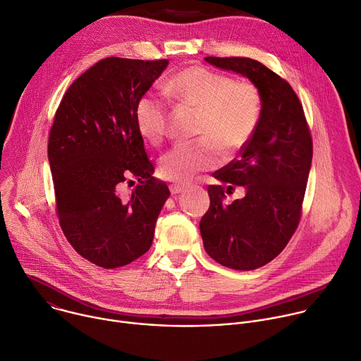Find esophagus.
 I'll use <instances>...</instances> for the list:
<instances>
[{
	"label": "esophagus",
	"mask_w": 361,
	"mask_h": 361,
	"mask_svg": "<svg viewBox=\"0 0 361 361\" xmlns=\"http://www.w3.org/2000/svg\"><path fill=\"white\" fill-rule=\"evenodd\" d=\"M187 188L185 184H171L170 185V191L171 194H180L181 191H184Z\"/></svg>",
	"instance_id": "obj_1"
}]
</instances>
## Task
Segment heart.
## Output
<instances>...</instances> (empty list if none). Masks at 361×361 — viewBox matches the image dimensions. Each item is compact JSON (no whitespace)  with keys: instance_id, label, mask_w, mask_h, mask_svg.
<instances>
[{"instance_id":"heart-1","label":"heart","mask_w":361,"mask_h":361,"mask_svg":"<svg viewBox=\"0 0 361 361\" xmlns=\"http://www.w3.org/2000/svg\"><path fill=\"white\" fill-rule=\"evenodd\" d=\"M167 91L181 107L197 110L192 141L178 142L160 160V173L170 181H188L200 171L214 169L221 161V148L235 154L245 148L259 130L263 116V94L250 80L191 66L178 71ZM135 124L151 144H160L171 120L167 102L147 92L137 101Z\"/></svg>"}]
</instances>
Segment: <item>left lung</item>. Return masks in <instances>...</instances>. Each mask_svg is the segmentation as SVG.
<instances>
[{
	"instance_id": "left-lung-1",
	"label": "left lung",
	"mask_w": 361,
	"mask_h": 361,
	"mask_svg": "<svg viewBox=\"0 0 361 361\" xmlns=\"http://www.w3.org/2000/svg\"><path fill=\"white\" fill-rule=\"evenodd\" d=\"M205 61L243 74L260 87L263 116L250 144L213 176L210 209L200 221L205 251L224 267L255 270L284 250L298 227L313 140L301 102L291 85L257 60L205 57ZM237 185L246 195L231 204L226 193Z\"/></svg>"
}]
</instances>
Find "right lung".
Segmentation results:
<instances>
[{"label": "right lung", "mask_w": 361, "mask_h": 361, "mask_svg": "<svg viewBox=\"0 0 361 361\" xmlns=\"http://www.w3.org/2000/svg\"><path fill=\"white\" fill-rule=\"evenodd\" d=\"M167 66L169 60H99L68 87L51 126L56 213L73 248L98 267H123L147 252L170 195L167 184L152 177L134 117L137 101ZM134 178L139 184L124 196Z\"/></svg>", "instance_id": "obj_1"}]
</instances>
